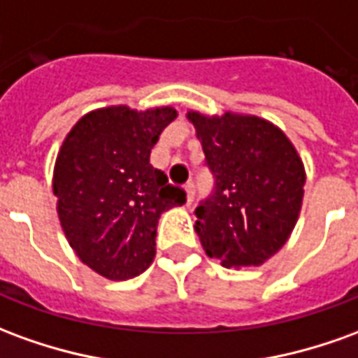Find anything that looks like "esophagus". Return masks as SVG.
<instances>
[{
	"label": "esophagus",
	"mask_w": 358,
	"mask_h": 358,
	"mask_svg": "<svg viewBox=\"0 0 358 358\" xmlns=\"http://www.w3.org/2000/svg\"><path fill=\"white\" fill-rule=\"evenodd\" d=\"M184 192H186V203L192 205V201H194V197H196V186L189 182V184H186L184 186Z\"/></svg>",
	"instance_id": "esophagus-1"
}]
</instances>
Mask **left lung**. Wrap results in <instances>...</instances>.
Masks as SVG:
<instances>
[{
	"label": "left lung",
	"mask_w": 358,
	"mask_h": 358,
	"mask_svg": "<svg viewBox=\"0 0 358 358\" xmlns=\"http://www.w3.org/2000/svg\"><path fill=\"white\" fill-rule=\"evenodd\" d=\"M215 192L196 209L205 254L224 267L262 266L299 221L306 171L283 129L252 114L187 110Z\"/></svg>",
	"instance_id": "obj_1"
}]
</instances>
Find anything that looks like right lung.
<instances>
[{"label":"right lung","mask_w":358,"mask_h":358,"mask_svg":"<svg viewBox=\"0 0 358 358\" xmlns=\"http://www.w3.org/2000/svg\"><path fill=\"white\" fill-rule=\"evenodd\" d=\"M176 116L172 106L96 108L57 151L52 187L59 224L77 257L110 281L137 277L153 264L161 215L186 203L184 189L149 162Z\"/></svg>","instance_id":"obj_1"}]
</instances>
